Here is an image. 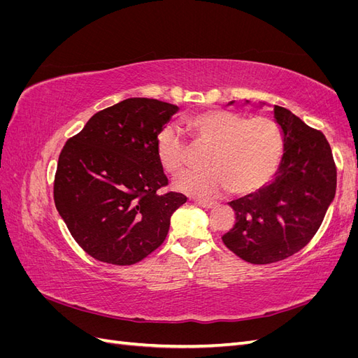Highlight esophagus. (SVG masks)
Returning a JSON list of instances; mask_svg holds the SVG:
<instances>
[{
  "label": "esophagus",
  "mask_w": 358,
  "mask_h": 358,
  "mask_svg": "<svg viewBox=\"0 0 358 358\" xmlns=\"http://www.w3.org/2000/svg\"><path fill=\"white\" fill-rule=\"evenodd\" d=\"M194 201H196V204L201 206V208H204V209H212L216 204L215 201H208V200H194Z\"/></svg>",
  "instance_id": "esophagus-1"
}]
</instances>
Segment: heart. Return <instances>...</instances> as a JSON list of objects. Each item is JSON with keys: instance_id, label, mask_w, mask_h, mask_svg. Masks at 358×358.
<instances>
[{"instance_id": "obj_1", "label": "heart", "mask_w": 358, "mask_h": 358, "mask_svg": "<svg viewBox=\"0 0 358 358\" xmlns=\"http://www.w3.org/2000/svg\"><path fill=\"white\" fill-rule=\"evenodd\" d=\"M192 142L209 146L206 170L185 171L173 180L178 191L209 199L230 189L246 196L263 188L273 176L282 157L284 136L268 116L246 117L224 109H209L188 117ZM159 164L178 173L187 162L188 146L171 127L162 128L155 140Z\"/></svg>"}]
</instances>
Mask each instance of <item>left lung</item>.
I'll list each match as a JSON object with an SVG mask.
<instances>
[{"mask_svg": "<svg viewBox=\"0 0 358 358\" xmlns=\"http://www.w3.org/2000/svg\"><path fill=\"white\" fill-rule=\"evenodd\" d=\"M273 117L284 136L275 178L229 203L236 224L222 236L230 251L252 264L276 263L305 248L336 194V166L326 136L285 107L273 106Z\"/></svg>", "mask_w": 358, "mask_h": 358, "instance_id": "obj_1", "label": "left lung"}]
</instances>
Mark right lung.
<instances>
[{
  "label": "right lung",
  "instance_id": "1",
  "mask_svg": "<svg viewBox=\"0 0 358 358\" xmlns=\"http://www.w3.org/2000/svg\"><path fill=\"white\" fill-rule=\"evenodd\" d=\"M179 107L127 99L96 112L64 145L53 199L74 241L103 263H138L164 242L173 212L187 201L159 194L169 183L155 149Z\"/></svg>",
  "mask_w": 358,
  "mask_h": 358
}]
</instances>
